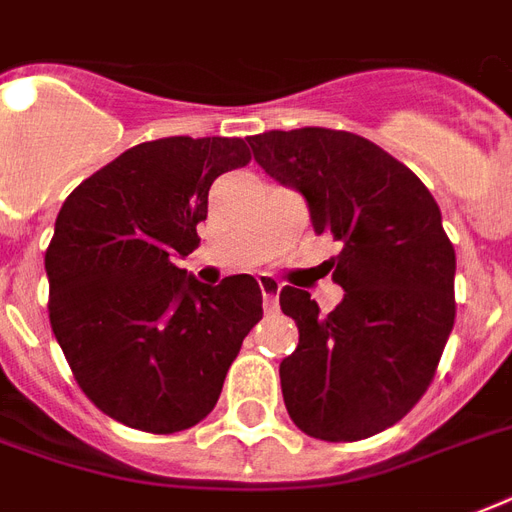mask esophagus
Segmentation results:
<instances>
[{
  "mask_svg": "<svg viewBox=\"0 0 512 512\" xmlns=\"http://www.w3.org/2000/svg\"><path fill=\"white\" fill-rule=\"evenodd\" d=\"M257 284H260V292H263L265 311L273 313L276 308H279V292H281L279 279L271 276V273H260V276H257Z\"/></svg>",
  "mask_w": 512,
  "mask_h": 512,
  "instance_id": "esophagus-1",
  "label": "esophagus"
}]
</instances>
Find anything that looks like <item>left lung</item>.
I'll use <instances>...</instances> for the list:
<instances>
[{
  "mask_svg": "<svg viewBox=\"0 0 512 512\" xmlns=\"http://www.w3.org/2000/svg\"><path fill=\"white\" fill-rule=\"evenodd\" d=\"M247 143L273 180L303 193L313 231L342 244L335 311L321 316L305 289L279 295L300 329L279 366L289 417L321 441L374 436L412 412L454 327L457 260L441 209L406 164L353 132L271 130Z\"/></svg>",
  "mask_w": 512,
  "mask_h": 512,
  "instance_id": "8db88e82",
  "label": "left lung"
}]
</instances>
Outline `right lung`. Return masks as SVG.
<instances>
[{
    "mask_svg": "<svg viewBox=\"0 0 512 512\" xmlns=\"http://www.w3.org/2000/svg\"><path fill=\"white\" fill-rule=\"evenodd\" d=\"M249 162L239 138L151 140L63 201L44 252L50 327L76 385L116 422L156 436L193 428L263 319L249 273L207 287L172 263L199 247L209 185Z\"/></svg>",
    "mask_w": 512,
    "mask_h": 512,
    "instance_id": "obj_1",
    "label": "right lung"
}]
</instances>
